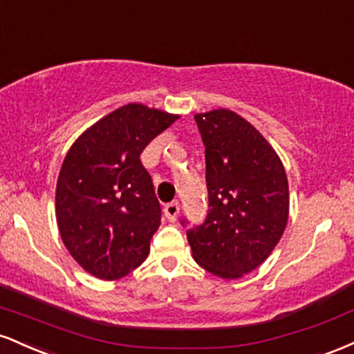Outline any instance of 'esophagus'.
<instances>
[{
  "instance_id": "34e87169",
  "label": "esophagus",
  "mask_w": 354,
  "mask_h": 354,
  "mask_svg": "<svg viewBox=\"0 0 354 354\" xmlns=\"http://www.w3.org/2000/svg\"><path fill=\"white\" fill-rule=\"evenodd\" d=\"M165 214H166V218H168L171 223L176 221L178 214H180V203H178V201L168 203V205L165 206Z\"/></svg>"
}]
</instances>
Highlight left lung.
Here are the masks:
<instances>
[{"label": "left lung", "instance_id": "left-lung-1", "mask_svg": "<svg viewBox=\"0 0 354 354\" xmlns=\"http://www.w3.org/2000/svg\"><path fill=\"white\" fill-rule=\"evenodd\" d=\"M194 120L211 209L186 236L198 265L238 279L265 263L283 236L290 214L286 171L266 138L231 109L196 113Z\"/></svg>", "mask_w": 354, "mask_h": 354}]
</instances>
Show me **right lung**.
<instances>
[{
  "label": "right lung",
  "mask_w": 354,
  "mask_h": 354,
  "mask_svg": "<svg viewBox=\"0 0 354 354\" xmlns=\"http://www.w3.org/2000/svg\"><path fill=\"white\" fill-rule=\"evenodd\" d=\"M180 115L129 103L91 124L61 165L56 221L76 263L100 279H120L149 254L161 208L140 154Z\"/></svg>",
  "instance_id": "add662e5"
}]
</instances>
